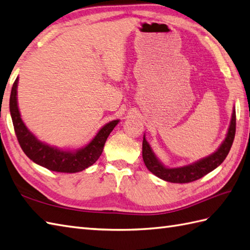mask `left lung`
Wrapping results in <instances>:
<instances>
[{
  "label": "left lung",
  "mask_w": 250,
  "mask_h": 250,
  "mask_svg": "<svg viewBox=\"0 0 250 250\" xmlns=\"http://www.w3.org/2000/svg\"><path fill=\"white\" fill-rule=\"evenodd\" d=\"M235 125H236V117H235V111L232 114V119L230 127L228 131L227 137L224 141V143L220 145V147L216 152H214L208 158L202 159L196 163L178 167V168H167L165 167L161 162L156 159L151 147L149 146L146 139H143V160L144 163L146 165L148 169L151 171L153 175L159 177L161 179L165 180L168 182L172 183H188L193 182L206 176L207 173L211 172L215 169L220 164L223 163L224 160L227 158V155L230 151L232 143L234 141L235 135Z\"/></svg>",
  "instance_id": "8db88e82"
}]
</instances>
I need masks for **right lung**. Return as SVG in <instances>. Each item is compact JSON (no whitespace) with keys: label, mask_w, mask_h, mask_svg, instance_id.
<instances>
[{"label":"right lung","mask_w":250,"mask_h":250,"mask_svg":"<svg viewBox=\"0 0 250 250\" xmlns=\"http://www.w3.org/2000/svg\"><path fill=\"white\" fill-rule=\"evenodd\" d=\"M17 86L18 78L11 88L9 99V109L17 139L21 149L35 163L45 167L46 169L57 172H78L91 166L100 158L104 144L119 120H113L104 125L98 132L95 138L86 147L77 151H63L57 148L48 146L35 137L23 124L17 104Z\"/></svg>","instance_id":"obj_1"}]
</instances>
